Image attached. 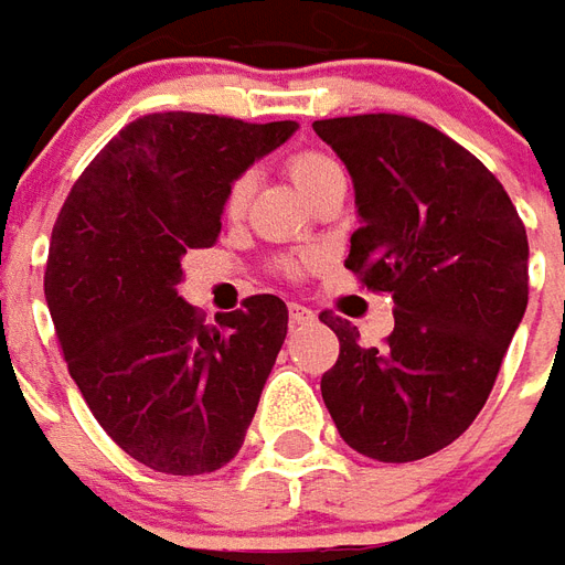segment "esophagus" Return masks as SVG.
I'll return each instance as SVG.
<instances>
[{"instance_id":"esophagus-1","label":"esophagus","mask_w":565,"mask_h":565,"mask_svg":"<svg viewBox=\"0 0 565 565\" xmlns=\"http://www.w3.org/2000/svg\"><path fill=\"white\" fill-rule=\"evenodd\" d=\"M311 320H315V311H311V308L290 302V323H294V327H299V323H311Z\"/></svg>"}]
</instances>
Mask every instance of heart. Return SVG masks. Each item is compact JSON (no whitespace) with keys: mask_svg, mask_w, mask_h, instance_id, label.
<instances>
[{"mask_svg":"<svg viewBox=\"0 0 565 565\" xmlns=\"http://www.w3.org/2000/svg\"><path fill=\"white\" fill-rule=\"evenodd\" d=\"M339 169V162L327 157V153H320V150H296L287 157V174L294 178V184L308 193L311 186L323 181L327 174L335 172ZM247 199H250V178L242 174V178H235L233 184L226 186V196H223V214L226 217H242L247 209Z\"/></svg>","mask_w":565,"mask_h":565,"instance_id":"heart-1","label":"heart"}]
</instances>
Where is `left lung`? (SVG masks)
Segmentation results:
<instances>
[{
  "label": "left lung",
  "mask_w": 565,
  "mask_h": 565,
  "mask_svg": "<svg viewBox=\"0 0 565 565\" xmlns=\"http://www.w3.org/2000/svg\"><path fill=\"white\" fill-rule=\"evenodd\" d=\"M315 132L354 181L344 266L396 302L384 348L320 315L342 344L320 393L351 448L420 460L460 438L493 391L526 311V230L484 162L415 117H332Z\"/></svg>",
  "instance_id": "1"
}]
</instances>
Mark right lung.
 Listing matches in <instances>:
<instances>
[{"mask_svg": "<svg viewBox=\"0 0 565 565\" xmlns=\"http://www.w3.org/2000/svg\"><path fill=\"white\" fill-rule=\"evenodd\" d=\"M296 129L139 117L96 153L56 217L44 299L68 375L105 433L157 472L233 460L287 339L278 296H250L205 327L178 284L186 250L217 242L226 186Z\"/></svg>", "mask_w": 565, "mask_h": 565, "instance_id": "obj_1", "label": "right lung"}]
</instances>
